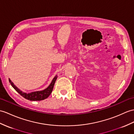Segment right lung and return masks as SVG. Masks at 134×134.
Masks as SVG:
<instances>
[{"label": "right lung", "mask_w": 134, "mask_h": 134, "mask_svg": "<svg viewBox=\"0 0 134 134\" xmlns=\"http://www.w3.org/2000/svg\"><path fill=\"white\" fill-rule=\"evenodd\" d=\"M58 76H55V77L53 79L52 82L51 83L50 85L47 88H46L45 90H43V91H36V92H32L29 93V94H27V93L23 92L20 90L16 86H15L14 83H12L10 79H9V82H10L11 86L21 96H22L25 99H28V100H32V101H39V100H44V99L47 98L48 96L50 95L51 92L52 91L53 88H54V86L55 85V83L56 82V80H57Z\"/></svg>", "instance_id": "right-lung-1"}]
</instances>
